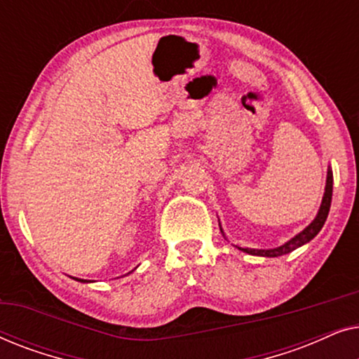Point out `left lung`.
I'll list each match as a JSON object with an SVG mask.
<instances>
[{
	"instance_id": "1",
	"label": "left lung",
	"mask_w": 359,
	"mask_h": 359,
	"mask_svg": "<svg viewBox=\"0 0 359 359\" xmlns=\"http://www.w3.org/2000/svg\"><path fill=\"white\" fill-rule=\"evenodd\" d=\"M332 191H333V175H332V170H328L325 194H323L322 205H320V209H318L317 217L313 219V222L309 225L307 229H304L301 233L296 235V237H294L292 240H289L287 243H284L283 247H278V248H273V250H252V248H240V250H243V252H247L250 255H257V257L273 258V257H281V255L291 253L292 250L302 247L304 243L311 242V240L316 237L318 232H320L323 224H325L328 210H330V204H332Z\"/></svg>"
}]
</instances>
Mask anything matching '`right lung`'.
<instances>
[{"instance_id": "1", "label": "right lung", "mask_w": 359, "mask_h": 359, "mask_svg": "<svg viewBox=\"0 0 359 359\" xmlns=\"http://www.w3.org/2000/svg\"><path fill=\"white\" fill-rule=\"evenodd\" d=\"M80 281H83V279H80Z\"/></svg>"}]
</instances>
